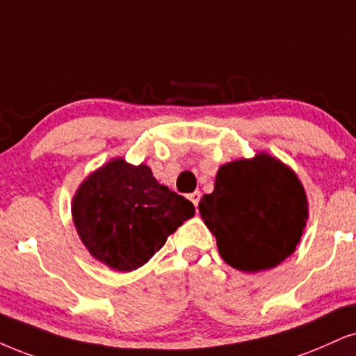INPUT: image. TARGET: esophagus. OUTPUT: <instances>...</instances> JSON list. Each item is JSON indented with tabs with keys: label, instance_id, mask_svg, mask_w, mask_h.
<instances>
[{
	"label": "esophagus",
	"instance_id": "1",
	"mask_svg": "<svg viewBox=\"0 0 356 356\" xmlns=\"http://www.w3.org/2000/svg\"><path fill=\"white\" fill-rule=\"evenodd\" d=\"M188 200H191L192 204L195 205V209H197V207H199V202H200V192L195 191V192L188 193Z\"/></svg>",
	"mask_w": 356,
	"mask_h": 356
}]
</instances>
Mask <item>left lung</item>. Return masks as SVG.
I'll return each instance as SVG.
<instances>
[{
  "instance_id": "left-lung-1",
  "label": "left lung",
  "mask_w": 356,
  "mask_h": 356,
  "mask_svg": "<svg viewBox=\"0 0 356 356\" xmlns=\"http://www.w3.org/2000/svg\"><path fill=\"white\" fill-rule=\"evenodd\" d=\"M199 210L233 268L258 273L276 268L300 241L307 197L298 175L268 154L220 168L215 188Z\"/></svg>"
}]
</instances>
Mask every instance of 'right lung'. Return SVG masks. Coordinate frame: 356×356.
<instances>
[{
	"label": "right lung",
	"mask_w": 356,
	"mask_h": 356,
	"mask_svg": "<svg viewBox=\"0 0 356 356\" xmlns=\"http://www.w3.org/2000/svg\"><path fill=\"white\" fill-rule=\"evenodd\" d=\"M195 213L192 202L161 186L147 165L113 159L85 181L72 204L90 253L116 271H133Z\"/></svg>",
	"instance_id": "right-lung-1"
}]
</instances>
